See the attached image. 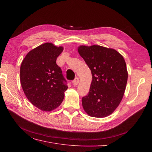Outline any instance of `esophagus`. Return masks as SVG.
Masks as SVG:
<instances>
[{"instance_id":"34e87169","label":"esophagus","mask_w":152,"mask_h":152,"mask_svg":"<svg viewBox=\"0 0 152 152\" xmlns=\"http://www.w3.org/2000/svg\"><path fill=\"white\" fill-rule=\"evenodd\" d=\"M79 78H78V77H76L75 79L73 80V82H72V84H73V85L77 86L78 84H79Z\"/></svg>"}]
</instances>
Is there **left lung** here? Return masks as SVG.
Segmentation results:
<instances>
[{
	"label": "left lung",
	"mask_w": 152,
	"mask_h": 152,
	"mask_svg": "<svg viewBox=\"0 0 152 152\" xmlns=\"http://www.w3.org/2000/svg\"><path fill=\"white\" fill-rule=\"evenodd\" d=\"M78 52L92 73L89 93L82 98V107L89 116L107 117L118 107L125 92L126 61L116 50L97 45H80Z\"/></svg>",
	"instance_id": "8db88e82"
}]
</instances>
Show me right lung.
<instances>
[{
  "label": "right lung",
  "mask_w": 152,
  "mask_h": 152,
  "mask_svg": "<svg viewBox=\"0 0 152 152\" xmlns=\"http://www.w3.org/2000/svg\"><path fill=\"white\" fill-rule=\"evenodd\" d=\"M63 50L52 43H45L31 50L20 67V82L26 98L44 112L58 108L68 89L56 59Z\"/></svg>",
  "instance_id": "right-lung-1"
}]
</instances>
